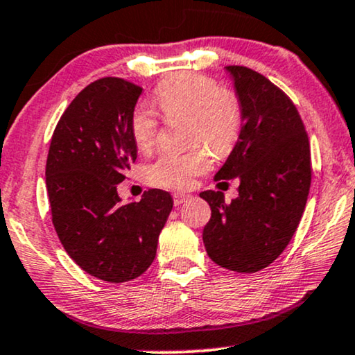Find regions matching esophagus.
<instances>
[{"label": "esophagus", "mask_w": 355, "mask_h": 355, "mask_svg": "<svg viewBox=\"0 0 355 355\" xmlns=\"http://www.w3.org/2000/svg\"><path fill=\"white\" fill-rule=\"evenodd\" d=\"M189 197H191V196H187V193L174 192V193H173V198H174V205H181V203H182V202H186Z\"/></svg>", "instance_id": "esophagus-1"}]
</instances>
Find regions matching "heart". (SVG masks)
<instances>
[{
  "mask_svg": "<svg viewBox=\"0 0 355 355\" xmlns=\"http://www.w3.org/2000/svg\"><path fill=\"white\" fill-rule=\"evenodd\" d=\"M155 101L164 118H191V144H207L216 157L230 153L239 139L242 125L239 100L231 92L221 90L211 77L196 72L168 77L155 90ZM158 128V116L150 106L144 103L135 106L130 114V134L142 152L153 148ZM206 148L197 145L189 152L162 153L147 168L148 181L168 189L191 187L193 179L211 168V153Z\"/></svg>",
  "mask_w": 355,
  "mask_h": 355,
  "instance_id": "obj_1",
  "label": "heart"
}]
</instances>
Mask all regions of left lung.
Listing matches in <instances>:
<instances>
[{
	"label": "left lung",
	"mask_w": 355,
	"mask_h": 355,
	"mask_svg": "<svg viewBox=\"0 0 355 355\" xmlns=\"http://www.w3.org/2000/svg\"><path fill=\"white\" fill-rule=\"evenodd\" d=\"M242 110L239 139L215 181L239 179V197L200 193L211 208L203 244L216 265L263 270L293 239L307 203L312 168L302 119L289 96L259 72L227 66Z\"/></svg>",
	"instance_id": "left-lung-1"
}]
</instances>
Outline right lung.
Returning <instances> with one entry per match:
<instances>
[{"instance_id":"1","label":"right lung","mask_w":355,"mask_h":355,"mask_svg":"<svg viewBox=\"0 0 355 355\" xmlns=\"http://www.w3.org/2000/svg\"><path fill=\"white\" fill-rule=\"evenodd\" d=\"M142 89L118 77L92 82L62 113L46 159V191L62 247L85 273L108 283L137 278L157 255L173 210L166 191L121 203L118 184L137 158L130 114Z\"/></svg>"}]
</instances>
